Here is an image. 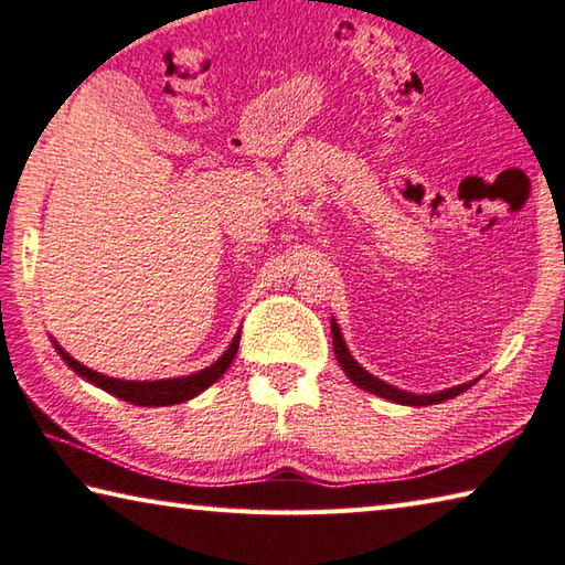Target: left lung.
Listing matches in <instances>:
<instances>
[{"instance_id":"obj_1","label":"left lung","mask_w":565,"mask_h":565,"mask_svg":"<svg viewBox=\"0 0 565 565\" xmlns=\"http://www.w3.org/2000/svg\"><path fill=\"white\" fill-rule=\"evenodd\" d=\"M331 333H333V353H337L341 369L347 371V376L353 381V384L371 391V394L384 396L388 401H396V404H406V406H431V404H441V401H446V398H454L458 394H463V391L468 388V384H463V386H454L448 391H441V394H431V396L406 394V391H398L394 386L384 384V381H379L376 376H371L369 371H363L359 363L353 361V356L347 349V343H343V337H341V331L337 327V321H331Z\"/></svg>"}]
</instances>
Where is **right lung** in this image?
I'll return each mask as SVG.
<instances>
[{
    "instance_id": "obj_1",
    "label": "right lung",
    "mask_w": 565,
    "mask_h": 565,
    "mask_svg": "<svg viewBox=\"0 0 565 565\" xmlns=\"http://www.w3.org/2000/svg\"><path fill=\"white\" fill-rule=\"evenodd\" d=\"M54 347L62 353V359L76 371V374L92 381V384H97L99 388L109 391V394H114L117 398L129 401V404H134V406H171V404H184V401L194 398L196 394H202L204 388L216 384V381L224 376V371L232 366V361L238 351V333L234 337L232 347L226 349L224 356L216 363H212L209 369L199 371V374L181 376V379H167V381H119L111 376H102V374H97V371L82 366L79 361H74L70 353H64L60 343H54Z\"/></svg>"
}]
</instances>
